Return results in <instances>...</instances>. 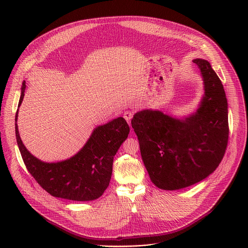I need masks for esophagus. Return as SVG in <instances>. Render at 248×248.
<instances>
[{"label":"esophagus","mask_w":248,"mask_h":248,"mask_svg":"<svg viewBox=\"0 0 248 248\" xmlns=\"http://www.w3.org/2000/svg\"><path fill=\"white\" fill-rule=\"evenodd\" d=\"M132 117H133V112H132L131 110H126V111H124V118L125 121L128 123V124H130V121H131Z\"/></svg>","instance_id":"obj_1"}]
</instances>
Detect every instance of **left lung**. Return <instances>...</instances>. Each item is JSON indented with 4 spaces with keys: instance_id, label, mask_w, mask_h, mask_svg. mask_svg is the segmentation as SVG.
<instances>
[{
    "instance_id": "1",
    "label": "left lung",
    "mask_w": 248,
    "mask_h": 248,
    "mask_svg": "<svg viewBox=\"0 0 248 248\" xmlns=\"http://www.w3.org/2000/svg\"><path fill=\"white\" fill-rule=\"evenodd\" d=\"M192 62L199 68L204 89L195 112L178 118L145 109L131 120L150 180L164 190L185 188L206 179L218 168L228 144L223 84L208 61Z\"/></svg>"
}]
</instances>
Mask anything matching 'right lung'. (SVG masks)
Listing matches in <instances>:
<instances>
[{"instance_id": "right-lung-1", "label": "right lung", "mask_w": 248, "mask_h": 248, "mask_svg": "<svg viewBox=\"0 0 248 248\" xmlns=\"http://www.w3.org/2000/svg\"><path fill=\"white\" fill-rule=\"evenodd\" d=\"M26 85L22 82L18 107ZM16 136L22 160L33 178L51 195L73 201H92L99 198L110 184L114 156L129 133L123 117L96 126L83 147L73 157L59 162H44L33 156L24 146L17 127Z\"/></svg>"}]
</instances>
